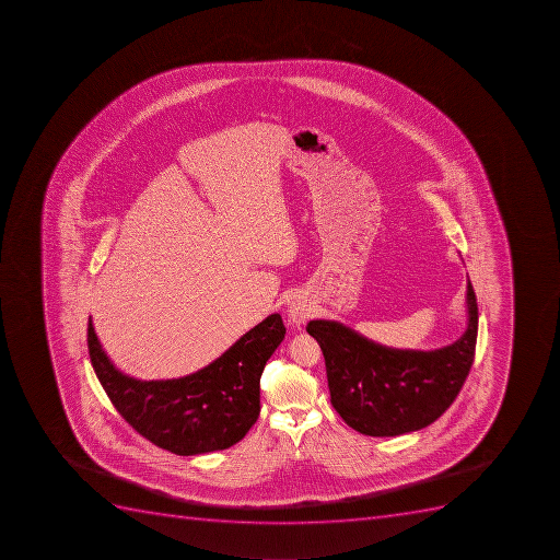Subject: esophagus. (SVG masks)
Listing matches in <instances>:
<instances>
[{"instance_id": "esophagus-1", "label": "esophagus", "mask_w": 560, "mask_h": 560, "mask_svg": "<svg viewBox=\"0 0 560 560\" xmlns=\"http://www.w3.org/2000/svg\"><path fill=\"white\" fill-rule=\"evenodd\" d=\"M312 315V308L308 303H306L305 298H294L291 301V305L287 308V317L291 320L294 326H303L305 325L308 317Z\"/></svg>"}]
</instances>
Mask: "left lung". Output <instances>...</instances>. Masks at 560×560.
I'll list each match as a JSON object with an SVG mask.
<instances>
[{"label":"left lung","mask_w":560,"mask_h":560,"mask_svg":"<svg viewBox=\"0 0 560 560\" xmlns=\"http://www.w3.org/2000/svg\"><path fill=\"white\" fill-rule=\"evenodd\" d=\"M468 326L456 342L433 351L394 349L337 320H311L306 331L325 354L331 405L366 436H399L440 419L470 372L479 328L474 285H466Z\"/></svg>","instance_id":"left-lung-1"}]
</instances>
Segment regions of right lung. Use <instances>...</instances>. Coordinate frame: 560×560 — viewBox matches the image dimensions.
I'll list each match as a JSON object with an SVG mask.
<instances>
[{
    "instance_id": "right-lung-1",
    "label": "right lung",
    "mask_w": 560,
    "mask_h": 560,
    "mask_svg": "<svg viewBox=\"0 0 560 560\" xmlns=\"http://www.w3.org/2000/svg\"><path fill=\"white\" fill-rule=\"evenodd\" d=\"M283 337L282 317L271 314L200 371L141 381L112 363L89 317L90 362L109 400L137 433L177 456L223 451L245 438L259 419L264 365Z\"/></svg>"
}]
</instances>
